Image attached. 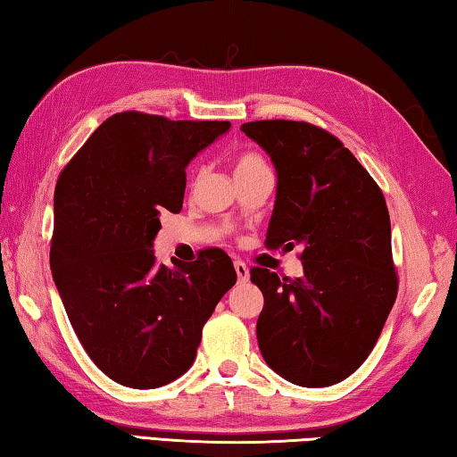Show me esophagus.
<instances>
[{"instance_id": "1", "label": "esophagus", "mask_w": 457, "mask_h": 457, "mask_svg": "<svg viewBox=\"0 0 457 457\" xmlns=\"http://www.w3.org/2000/svg\"><path fill=\"white\" fill-rule=\"evenodd\" d=\"M234 268H236V273H237V279L242 281V284H245V281L250 279V268H247L244 262H236Z\"/></svg>"}]
</instances>
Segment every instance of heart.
<instances>
[{"label": "heart", "instance_id": "heart-1", "mask_svg": "<svg viewBox=\"0 0 457 457\" xmlns=\"http://www.w3.org/2000/svg\"><path fill=\"white\" fill-rule=\"evenodd\" d=\"M260 165H265V162L257 154L250 152V154L237 155V160H236V176H237V173H244V171H250L253 168H260Z\"/></svg>", "mask_w": 457, "mask_h": 457}]
</instances>
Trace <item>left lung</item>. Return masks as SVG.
<instances>
[{"instance_id":"8db88e82","label":"left lung","mask_w":457,"mask_h":457,"mask_svg":"<svg viewBox=\"0 0 457 457\" xmlns=\"http://www.w3.org/2000/svg\"><path fill=\"white\" fill-rule=\"evenodd\" d=\"M242 131L278 171L265 247H303L302 278L250 271L263 294L257 344L292 384H337L366 361L397 295L384 194L350 149L308 121L262 120Z\"/></svg>"}]
</instances>
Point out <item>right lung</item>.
<instances>
[{
    "mask_svg": "<svg viewBox=\"0 0 457 457\" xmlns=\"http://www.w3.org/2000/svg\"><path fill=\"white\" fill-rule=\"evenodd\" d=\"M229 121H171L121 112L107 118L62 170L49 250L71 328L107 378L162 387L192 368L202 329L236 284L229 255L157 265L160 213L181 212L186 168Z\"/></svg>",
    "mask_w": 457,
    "mask_h": 457,
    "instance_id": "1",
    "label": "right lung"
}]
</instances>
